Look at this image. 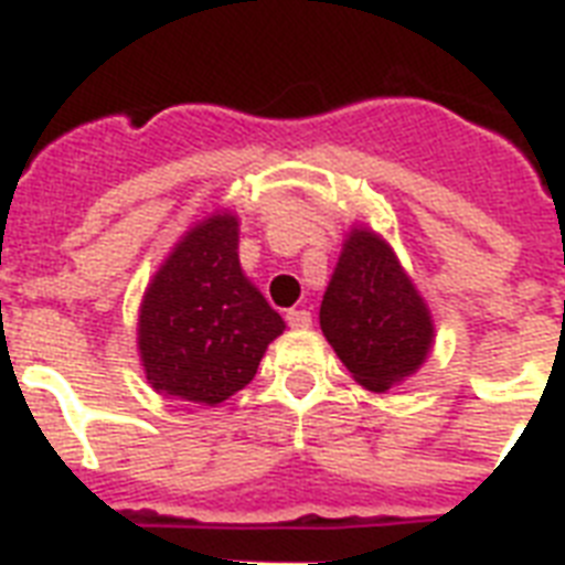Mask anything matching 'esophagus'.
<instances>
[{"instance_id":"34e87169","label":"esophagus","mask_w":565,"mask_h":565,"mask_svg":"<svg viewBox=\"0 0 565 565\" xmlns=\"http://www.w3.org/2000/svg\"><path fill=\"white\" fill-rule=\"evenodd\" d=\"M286 320L291 329H309L311 327V315L306 309H291L286 315Z\"/></svg>"}]
</instances>
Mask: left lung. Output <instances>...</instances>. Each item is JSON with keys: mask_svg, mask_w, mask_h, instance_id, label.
I'll return each instance as SVG.
<instances>
[{"mask_svg": "<svg viewBox=\"0 0 565 565\" xmlns=\"http://www.w3.org/2000/svg\"><path fill=\"white\" fill-rule=\"evenodd\" d=\"M320 329L361 387L385 394L414 376L435 347L428 303L394 247L353 224L320 303Z\"/></svg>", "mask_w": 565, "mask_h": 565, "instance_id": "8db88e82", "label": "left lung"}]
</instances>
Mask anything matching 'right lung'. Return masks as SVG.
Returning <instances> with one entry per match:
<instances>
[{
    "label": "right lung",
    "mask_w": 565,
    "mask_h": 565,
    "mask_svg": "<svg viewBox=\"0 0 565 565\" xmlns=\"http://www.w3.org/2000/svg\"><path fill=\"white\" fill-rule=\"evenodd\" d=\"M286 320L238 262V215L206 212L180 236L139 303L137 350L157 394L221 405L256 376Z\"/></svg>",
    "instance_id": "1"
}]
</instances>
